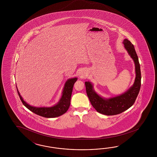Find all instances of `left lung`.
Instances as JSON below:
<instances>
[{
	"label": "left lung",
	"instance_id": "8db88e82",
	"mask_svg": "<svg viewBox=\"0 0 157 157\" xmlns=\"http://www.w3.org/2000/svg\"><path fill=\"white\" fill-rule=\"evenodd\" d=\"M124 48L135 63L136 77L133 85L120 95L110 98H104L95 92L93 83L85 82L86 90L92 106L101 114L112 116L120 114L133 105L138 97L141 86V72L138 55L133 44L128 40L124 39Z\"/></svg>",
	"mask_w": 157,
	"mask_h": 157
}]
</instances>
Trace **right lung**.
Returning a JSON list of instances; mask_svg holds the SVG:
<instances>
[{"label": "right lung", "instance_id": "right-lung-1", "mask_svg": "<svg viewBox=\"0 0 157 157\" xmlns=\"http://www.w3.org/2000/svg\"><path fill=\"white\" fill-rule=\"evenodd\" d=\"M77 79L78 78L75 77L68 79L66 82L62 91V95L60 99L56 104L51 107H36L30 105L23 100V98L20 94L19 91L17 89V85L16 87L19 98L25 106H26L29 110L35 114L47 118H53L60 116L65 113L68 109L70 105L73 86Z\"/></svg>", "mask_w": 157, "mask_h": 157}]
</instances>
